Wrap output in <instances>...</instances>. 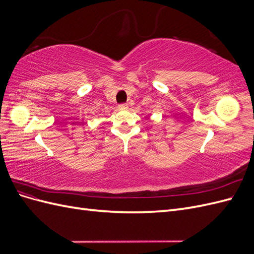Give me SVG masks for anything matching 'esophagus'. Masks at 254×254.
<instances>
[{"instance_id":"1","label":"esophagus","mask_w":254,"mask_h":254,"mask_svg":"<svg viewBox=\"0 0 254 254\" xmlns=\"http://www.w3.org/2000/svg\"><path fill=\"white\" fill-rule=\"evenodd\" d=\"M119 109L120 110H127L128 105L127 104H121V105H119Z\"/></svg>"}]
</instances>
